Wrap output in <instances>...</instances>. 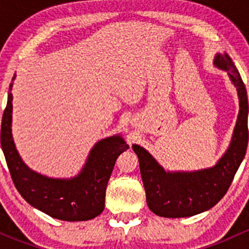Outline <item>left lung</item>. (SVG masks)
<instances>
[{
	"label": "left lung",
	"instance_id": "8db88e82",
	"mask_svg": "<svg viewBox=\"0 0 249 249\" xmlns=\"http://www.w3.org/2000/svg\"><path fill=\"white\" fill-rule=\"evenodd\" d=\"M213 64L228 72L240 100V110L231 142L219 161L213 167L200 171L166 172L144 148L132 145L139 157L147 205L153 213L160 217H192L217 205L227 194L246 155L248 99L245 83L227 53L215 55Z\"/></svg>",
	"mask_w": 249,
	"mask_h": 249
}]
</instances>
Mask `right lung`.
Listing matches in <instances>:
<instances>
[{
	"mask_svg": "<svg viewBox=\"0 0 249 249\" xmlns=\"http://www.w3.org/2000/svg\"><path fill=\"white\" fill-rule=\"evenodd\" d=\"M12 87L13 82L2 117L1 147L18 192L35 208L60 220L82 222L101 214L113 167L129 145L120 135L99 141L90 150L79 175L70 179L50 178L32 171L20 158L12 136Z\"/></svg>",
	"mask_w": 249,
	"mask_h": 249,
	"instance_id": "right-lung-1",
	"label": "right lung"
}]
</instances>
